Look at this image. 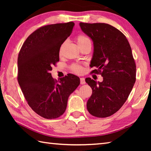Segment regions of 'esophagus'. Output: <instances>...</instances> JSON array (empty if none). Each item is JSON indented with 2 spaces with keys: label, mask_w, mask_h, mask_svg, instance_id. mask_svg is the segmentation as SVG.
Masks as SVG:
<instances>
[{
  "label": "esophagus",
  "mask_w": 151,
  "mask_h": 151,
  "mask_svg": "<svg viewBox=\"0 0 151 151\" xmlns=\"http://www.w3.org/2000/svg\"><path fill=\"white\" fill-rule=\"evenodd\" d=\"M81 84H86V81H85V78H81Z\"/></svg>",
  "instance_id": "obj_1"
}]
</instances>
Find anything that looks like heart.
Instances as JSON below:
<instances>
[{"label": "heart", "mask_w": 151, "mask_h": 151, "mask_svg": "<svg viewBox=\"0 0 151 151\" xmlns=\"http://www.w3.org/2000/svg\"><path fill=\"white\" fill-rule=\"evenodd\" d=\"M76 40L81 49H82L83 47H85L88 45L91 46V41L90 39L88 38L87 36H84V35H78V36H77L76 37ZM63 47L64 43H63L60 48V53L62 52ZM70 69H71L73 72L76 74H81L83 72V67L81 65H78V64L76 63L73 64V65L70 66Z\"/></svg>", "instance_id": "1"}]
</instances>
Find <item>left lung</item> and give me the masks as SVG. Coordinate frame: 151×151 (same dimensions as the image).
<instances>
[{
  "label": "left lung",
  "mask_w": 151,
  "mask_h": 151,
  "mask_svg": "<svg viewBox=\"0 0 151 151\" xmlns=\"http://www.w3.org/2000/svg\"><path fill=\"white\" fill-rule=\"evenodd\" d=\"M80 27L93 42L90 67L97 69L91 73L103 77L102 82L86 78L92 89L87 109L95 117H107L122 107L136 82L132 49L124 35L110 24L80 22Z\"/></svg>",
  "instance_id": "left-lung-1"
}]
</instances>
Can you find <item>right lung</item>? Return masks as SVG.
Instances as JSON below:
<instances>
[{
    "label": "right lung",
    "mask_w": 151,
    "mask_h": 151,
    "mask_svg": "<svg viewBox=\"0 0 151 151\" xmlns=\"http://www.w3.org/2000/svg\"><path fill=\"white\" fill-rule=\"evenodd\" d=\"M75 23L46 25L31 34L19 51L17 81L28 105L40 116L52 119L65 112L69 95L80 84L68 74L59 81L52 77V66L59 61L60 48Z\"/></svg>",
    "instance_id": "add662e5"
}]
</instances>
